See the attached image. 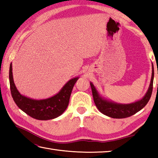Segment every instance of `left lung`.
<instances>
[{
    "label": "left lung",
    "instance_id": "8db88e82",
    "mask_svg": "<svg viewBox=\"0 0 158 158\" xmlns=\"http://www.w3.org/2000/svg\"><path fill=\"white\" fill-rule=\"evenodd\" d=\"M154 78V68L152 63V75L151 83L145 95L137 101L130 104H120L116 103L102 97L98 93L92 82H90V87L92 89L93 97L96 106L102 114L106 115L113 118H124L130 117L139 111L145 106L150 98L153 91V84Z\"/></svg>",
    "mask_w": 158,
    "mask_h": 158
}]
</instances>
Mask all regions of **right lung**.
Masks as SVG:
<instances>
[{
  "instance_id": "add662e5",
  "label": "right lung",
  "mask_w": 158,
  "mask_h": 158,
  "mask_svg": "<svg viewBox=\"0 0 158 158\" xmlns=\"http://www.w3.org/2000/svg\"><path fill=\"white\" fill-rule=\"evenodd\" d=\"M79 78V77H77L69 80L60 91L52 97L43 100H35L26 97L19 92L13 79L12 63L10 66V90L16 105L28 116L41 121L56 118L65 111L68 106L72 90Z\"/></svg>"
}]
</instances>
